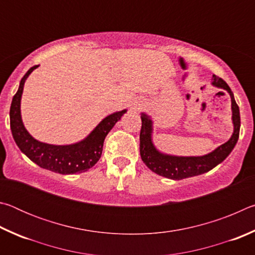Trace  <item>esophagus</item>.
Returning a JSON list of instances; mask_svg holds the SVG:
<instances>
[{
	"label": "esophagus",
	"mask_w": 255,
	"mask_h": 255,
	"mask_svg": "<svg viewBox=\"0 0 255 255\" xmlns=\"http://www.w3.org/2000/svg\"><path fill=\"white\" fill-rule=\"evenodd\" d=\"M143 103H139V105H138L137 107H136V109H140V108H143Z\"/></svg>",
	"instance_id": "esophagus-1"
}]
</instances>
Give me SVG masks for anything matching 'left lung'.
Returning <instances> with one entry per match:
<instances>
[{"label": "left lung", "mask_w": 255, "mask_h": 255, "mask_svg": "<svg viewBox=\"0 0 255 255\" xmlns=\"http://www.w3.org/2000/svg\"><path fill=\"white\" fill-rule=\"evenodd\" d=\"M211 84L226 90L230 93L232 101V120L233 125H234V131H233L232 137L225 144L218 146L211 153L202 155V156H175V155L164 154L159 152L153 144L152 119L149 118V116L141 114L139 150L141 159L149 170H152L158 175L164 176V178L182 180L206 173V172L214 169L215 166H217L219 163H222L231 154L240 136V108L235 101L234 94L225 81L221 77L213 75Z\"/></svg>", "instance_id": "obj_1"}]
</instances>
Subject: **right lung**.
I'll list each match as a JSON object with an SVG mask.
<instances>
[{"instance_id":"right-lung-1","label":"right lung","mask_w":255,"mask_h":255,"mask_svg":"<svg viewBox=\"0 0 255 255\" xmlns=\"http://www.w3.org/2000/svg\"><path fill=\"white\" fill-rule=\"evenodd\" d=\"M39 65L30 68L20 81L16 93L12 99L10 108V127L15 144L21 152L27 155L33 163L42 169L60 174H74L85 172L101 157L103 141L116 123L120 120L127 110L114 112L106 117L90 132V135L79 143L71 145H51L41 143L30 135L21 119V97L24 82L31 72Z\"/></svg>"}]
</instances>
